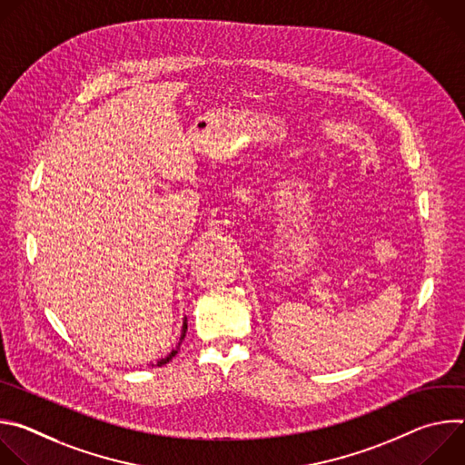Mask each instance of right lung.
I'll use <instances>...</instances> for the list:
<instances>
[{
    "label": "right lung",
    "mask_w": 465,
    "mask_h": 465,
    "mask_svg": "<svg viewBox=\"0 0 465 465\" xmlns=\"http://www.w3.org/2000/svg\"><path fill=\"white\" fill-rule=\"evenodd\" d=\"M185 331H187V318H183V323H182V335H180V341H178V344H176V348L169 353V355H165L163 359H160L156 364H153V366H163V364H167L178 351H180V346H182V342H183V339H185Z\"/></svg>",
    "instance_id": "obj_1"
}]
</instances>
